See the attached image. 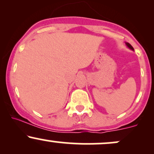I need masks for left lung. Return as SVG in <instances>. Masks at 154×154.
<instances>
[{"instance_id":"8db88e82","label":"left lung","mask_w":154,"mask_h":154,"mask_svg":"<svg viewBox=\"0 0 154 154\" xmlns=\"http://www.w3.org/2000/svg\"><path fill=\"white\" fill-rule=\"evenodd\" d=\"M126 45H128V46L129 48H130V49H132V50H134L133 47H132V45H130V43H126Z\"/></svg>"}]
</instances>
